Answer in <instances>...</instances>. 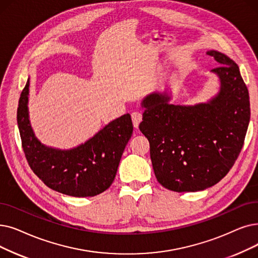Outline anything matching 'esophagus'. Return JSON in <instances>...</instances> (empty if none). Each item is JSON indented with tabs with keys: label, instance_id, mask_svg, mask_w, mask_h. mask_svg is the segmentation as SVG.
I'll return each mask as SVG.
<instances>
[{
	"label": "esophagus",
	"instance_id": "obj_1",
	"mask_svg": "<svg viewBox=\"0 0 258 258\" xmlns=\"http://www.w3.org/2000/svg\"><path fill=\"white\" fill-rule=\"evenodd\" d=\"M132 120H133V124L136 128L139 126L140 122L142 121V114L140 111H133L132 113Z\"/></svg>",
	"mask_w": 258,
	"mask_h": 258
}]
</instances>
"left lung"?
<instances>
[{
  "mask_svg": "<svg viewBox=\"0 0 258 258\" xmlns=\"http://www.w3.org/2000/svg\"><path fill=\"white\" fill-rule=\"evenodd\" d=\"M220 65L211 72L220 81L207 103L175 105L171 95L152 93L142 100L139 128L148 138L158 182L174 192L203 191L219 182L236 161L250 121L249 92L239 67L225 53L209 50Z\"/></svg>",
  "mask_w": 258,
  "mask_h": 258,
  "instance_id": "8db88e82",
  "label": "left lung"
}]
</instances>
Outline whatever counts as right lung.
<instances>
[{
  "label": "right lung",
  "mask_w": 258,
  "mask_h": 258,
  "mask_svg": "<svg viewBox=\"0 0 258 258\" xmlns=\"http://www.w3.org/2000/svg\"><path fill=\"white\" fill-rule=\"evenodd\" d=\"M29 79L21 93L17 113L22 147L32 172L53 191L93 197L113 183L123 151L133 134L130 114L100 130L94 137L71 150L42 144L33 133L28 115Z\"/></svg>",
  "instance_id": "add662e5"
}]
</instances>
